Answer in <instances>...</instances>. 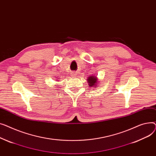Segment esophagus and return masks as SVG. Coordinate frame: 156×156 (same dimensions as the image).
<instances>
[{
    "instance_id": "obj_1",
    "label": "esophagus",
    "mask_w": 156,
    "mask_h": 156,
    "mask_svg": "<svg viewBox=\"0 0 156 156\" xmlns=\"http://www.w3.org/2000/svg\"><path fill=\"white\" fill-rule=\"evenodd\" d=\"M76 72H71V76L72 77H76Z\"/></svg>"
}]
</instances>
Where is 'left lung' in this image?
Wrapping results in <instances>:
<instances>
[{
    "instance_id": "8db88e82",
    "label": "left lung",
    "mask_w": 156,
    "mask_h": 156,
    "mask_svg": "<svg viewBox=\"0 0 156 156\" xmlns=\"http://www.w3.org/2000/svg\"><path fill=\"white\" fill-rule=\"evenodd\" d=\"M87 81L89 82V86L90 87H93V86H95L96 87V83L97 82V79L96 77L94 76H90L88 77V79H87Z\"/></svg>"
}]
</instances>
